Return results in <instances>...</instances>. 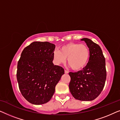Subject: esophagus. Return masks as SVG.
Instances as JSON below:
<instances>
[{
    "instance_id": "34e87169",
    "label": "esophagus",
    "mask_w": 120,
    "mask_h": 120,
    "mask_svg": "<svg viewBox=\"0 0 120 120\" xmlns=\"http://www.w3.org/2000/svg\"><path fill=\"white\" fill-rule=\"evenodd\" d=\"M64 73H65V74H68V71H67V70H64Z\"/></svg>"
}]
</instances>
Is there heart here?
I'll return each instance as SVG.
<instances>
[{"mask_svg":"<svg viewBox=\"0 0 120 120\" xmlns=\"http://www.w3.org/2000/svg\"><path fill=\"white\" fill-rule=\"evenodd\" d=\"M53 56L58 64L67 63L72 70L79 71L87 64L90 58V51L86 45L76 43H68L62 46L59 51L55 50Z\"/></svg>","mask_w":120,"mask_h":120,"instance_id":"heart-1","label":"heart"}]
</instances>
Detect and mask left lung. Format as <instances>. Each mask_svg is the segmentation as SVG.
I'll return each instance as SVG.
<instances>
[{
	"instance_id": "left-lung-1",
	"label": "left lung",
	"mask_w": 120,
	"mask_h": 120,
	"mask_svg": "<svg viewBox=\"0 0 120 120\" xmlns=\"http://www.w3.org/2000/svg\"><path fill=\"white\" fill-rule=\"evenodd\" d=\"M90 51V58L82 70L70 72L69 87L76 99L81 101H93L100 94L104 88L106 78L105 60L102 50L91 39L83 38Z\"/></svg>"
}]
</instances>
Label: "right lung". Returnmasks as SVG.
I'll list each match as a JSON object with an SVG mask.
<instances>
[{
	"label": "right lung",
	"mask_w": 120,
	"mask_h": 120,
	"mask_svg": "<svg viewBox=\"0 0 120 120\" xmlns=\"http://www.w3.org/2000/svg\"><path fill=\"white\" fill-rule=\"evenodd\" d=\"M55 45L49 42L34 41L23 50L17 64V79L22 96L35 105L46 103L64 70L53 63Z\"/></svg>",
	"instance_id": "add662e5"
}]
</instances>
